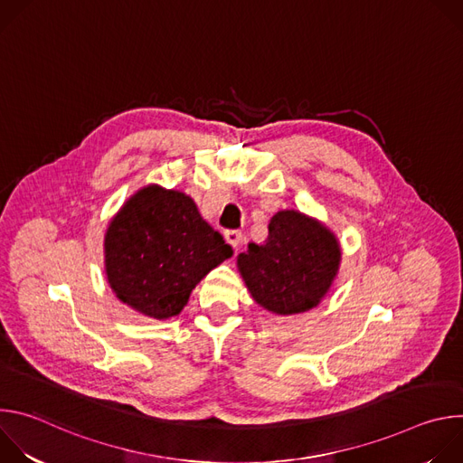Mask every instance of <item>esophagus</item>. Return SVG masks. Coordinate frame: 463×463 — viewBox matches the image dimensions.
<instances>
[{
    "mask_svg": "<svg viewBox=\"0 0 463 463\" xmlns=\"http://www.w3.org/2000/svg\"><path fill=\"white\" fill-rule=\"evenodd\" d=\"M241 232L240 231H225V240L227 243H231L234 249H238L241 245Z\"/></svg>",
    "mask_w": 463,
    "mask_h": 463,
    "instance_id": "esophagus-1",
    "label": "esophagus"
}]
</instances>
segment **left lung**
I'll list each match as a JSON object with an SVG mask.
<instances>
[{
	"label": "left lung",
	"mask_w": 463,
	"mask_h": 463,
	"mask_svg": "<svg viewBox=\"0 0 463 463\" xmlns=\"http://www.w3.org/2000/svg\"><path fill=\"white\" fill-rule=\"evenodd\" d=\"M343 260L334 231L300 211H279L268 241L249 243L236 258L252 300L275 315L309 311L332 289Z\"/></svg>",
	"instance_id": "left-lung-1"
}]
</instances>
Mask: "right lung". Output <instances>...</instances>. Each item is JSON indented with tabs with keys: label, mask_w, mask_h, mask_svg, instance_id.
<instances>
[{
	"label": "right lung",
	"mask_w": 463,
	"mask_h": 463,
	"mask_svg": "<svg viewBox=\"0 0 463 463\" xmlns=\"http://www.w3.org/2000/svg\"><path fill=\"white\" fill-rule=\"evenodd\" d=\"M232 247L197 211L190 195L159 184L139 188L104 234V271L115 297L165 320L181 313L192 289Z\"/></svg>",
	"instance_id": "obj_1"
}]
</instances>
